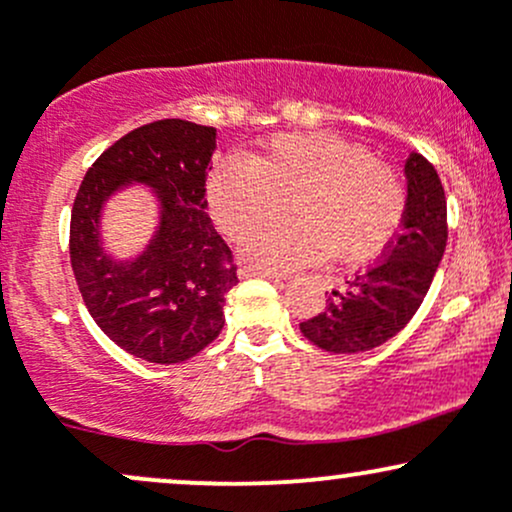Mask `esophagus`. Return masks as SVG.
I'll use <instances>...</instances> for the list:
<instances>
[{
  "mask_svg": "<svg viewBox=\"0 0 512 512\" xmlns=\"http://www.w3.org/2000/svg\"><path fill=\"white\" fill-rule=\"evenodd\" d=\"M240 276H243V279H250V276H262V279L274 281V284H284V279H286L284 274H276V272H269V269H257V267H240Z\"/></svg>",
  "mask_w": 512,
  "mask_h": 512,
  "instance_id": "obj_1",
  "label": "esophagus"
}]
</instances>
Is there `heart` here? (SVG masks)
I'll use <instances>...</instances> for the list:
<instances>
[{
    "instance_id": "obj_1",
    "label": "heart",
    "mask_w": 512,
    "mask_h": 512,
    "mask_svg": "<svg viewBox=\"0 0 512 512\" xmlns=\"http://www.w3.org/2000/svg\"><path fill=\"white\" fill-rule=\"evenodd\" d=\"M289 201L293 222L263 229ZM211 219L245 238L243 257L260 269H298L334 252L368 262L395 238L407 192L385 163L334 134H279L255 156H228L207 182Z\"/></svg>"
}]
</instances>
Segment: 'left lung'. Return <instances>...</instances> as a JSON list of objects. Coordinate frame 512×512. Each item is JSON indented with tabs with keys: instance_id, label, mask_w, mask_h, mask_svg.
I'll use <instances>...</instances> for the list:
<instances>
[{
	"instance_id": "1",
	"label": "left lung",
	"mask_w": 512,
	"mask_h": 512,
	"mask_svg": "<svg viewBox=\"0 0 512 512\" xmlns=\"http://www.w3.org/2000/svg\"><path fill=\"white\" fill-rule=\"evenodd\" d=\"M407 204L399 233L383 260L332 291L322 313L301 322V332L332 354H361L392 339L424 303L448 243V204L436 168L421 154L404 163Z\"/></svg>"
}]
</instances>
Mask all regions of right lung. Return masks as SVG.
Wrapping results in <instances>:
<instances>
[{
  "mask_svg": "<svg viewBox=\"0 0 512 512\" xmlns=\"http://www.w3.org/2000/svg\"><path fill=\"white\" fill-rule=\"evenodd\" d=\"M214 149V127L149 122L105 149L76 192L69 257L81 298L120 349L149 363H182L214 342L226 293L238 284L204 199ZM132 181L157 192L162 219L142 256L117 263L100 245V211Z\"/></svg>",
  "mask_w": 512,
  "mask_h": 512,
  "instance_id": "add662e5",
  "label": "right lung"
}]
</instances>
